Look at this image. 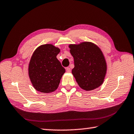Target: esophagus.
Here are the masks:
<instances>
[{"label":"esophagus","mask_w":134,"mask_h":134,"mask_svg":"<svg viewBox=\"0 0 134 134\" xmlns=\"http://www.w3.org/2000/svg\"><path fill=\"white\" fill-rule=\"evenodd\" d=\"M65 70H66V71L67 72H70V71H71V69H70V68L69 67L65 68Z\"/></svg>","instance_id":"esophagus-1"}]
</instances>
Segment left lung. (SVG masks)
I'll use <instances>...</instances> for the list:
<instances>
[{
  "mask_svg": "<svg viewBox=\"0 0 134 134\" xmlns=\"http://www.w3.org/2000/svg\"><path fill=\"white\" fill-rule=\"evenodd\" d=\"M73 57L74 67L72 74L79 86L85 90H92L103 83L106 63L102 52L92 42L69 45Z\"/></svg>",
  "mask_w": 134,
  "mask_h": 134,
  "instance_id": "left-lung-1",
  "label": "left lung"
}]
</instances>
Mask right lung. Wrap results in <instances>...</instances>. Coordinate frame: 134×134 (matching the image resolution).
<instances>
[{"label": "right lung", "instance_id": "add662e5", "mask_svg": "<svg viewBox=\"0 0 134 134\" xmlns=\"http://www.w3.org/2000/svg\"><path fill=\"white\" fill-rule=\"evenodd\" d=\"M60 49L51 44L41 45L34 53L29 64V76L35 89L51 93L57 89L65 70L57 58Z\"/></svg>", "mask_w": 134, "mask_h": 134}]
</instances>
